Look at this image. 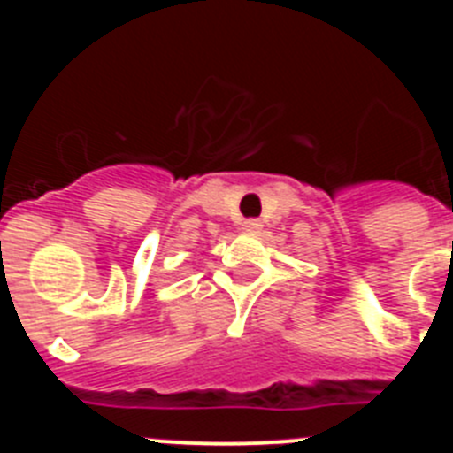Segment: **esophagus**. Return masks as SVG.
<instances>
[{"instance_id":"34e87169","label":"esophagus","mask_w":453,"mask_h":453,"mask_svg":"<svg viewBox=\"0 0 453 453\" xmlns=\"http://www.w3.org/2000/svg\"><path fill=\"white\" fill-rule=\"evenodd\" d=\"M242 226H245V231H258L261 229V222H258V219H245Z\"/></svg>"}]
</instances>
